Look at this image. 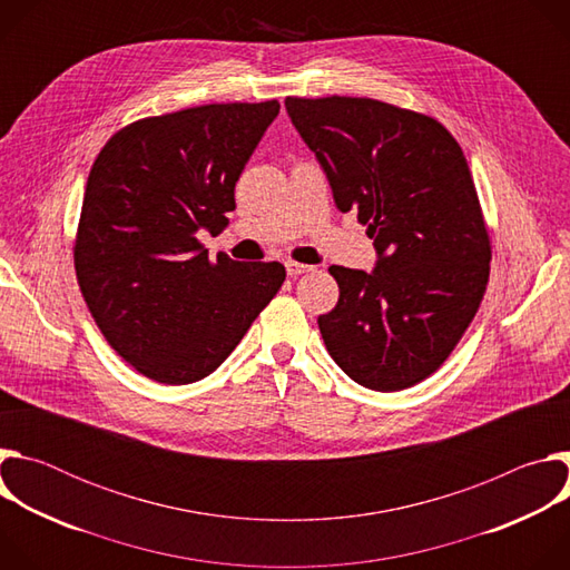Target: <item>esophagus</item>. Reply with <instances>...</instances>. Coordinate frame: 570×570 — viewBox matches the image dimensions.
Here are the masks:
<instances>
[{
	"label": "esophagus",
	"instance_id": "esophagus-1",
	"mask_svg": "<svg viewBox=\"0 0 570 570\" xmlns=\"http://www.w3.org/2000/svg\"><path fill=\"white\" fill-rule=\"evenodd\" d=\"M308 271H313V266H306V264H299V262H286L288 277H297V275H304Z\"/></svg>",
	"mask_w": 570,
	"mask_h": 570
}]
</instances>
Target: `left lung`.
<instances>
[{"mask_svg":"<svg viewBox=\"0 0 570 570\" xmlns=\"http://www.w3.org/2000/svg\"><path fill=\"white\" fill-rule=\"evenodd\" d=\"M341 212L374 238L372 273L332 266L338 304L317 317L356 383L396 392L431 376L471 324L492 243L464 153L433 117L363 97H288Z\"/></svg>","mask_w":570,"mask_h":570,"instance_id":"left-lung-1","label":"left lung"}]
</instances>
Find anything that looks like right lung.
<instances>
[{
	"mask_svg": "<svg viewBox=\"0 0 570 570\" xmlns=\"http://www.w3.org/2000/svg\"><path fill=\"white\" fill-rule=\"evenodd\" d=\"M277 115L264 101L146 117L95 159L73 243L78 286L110 347L157 383L212 374L286 279L277 262H212L198 240L227 225L234 185Z\"/></svg>",
	"mask_w": 570,
	"mask_h": 570,
	"instance_id": "right-lung-1",
	"label": "right lung"
}]
</instances>
